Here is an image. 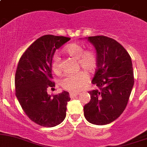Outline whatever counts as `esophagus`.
<instances>
[{"mask_svg":"<svg viewBox=\"0 0 147 147\" xmlns=\"http://www.w3.org/2000/svg\"><path fill=\"white\" fill-rule=\"evenodd\" d=\"M79 95L78 92H70V97H71V98H74V97H77V95Z\"/></svg>","mask_w":147,"mask_h":147,"instance_id":"obj_1","label":"esophagus"}]
</instances>
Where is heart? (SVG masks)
Masks as SVG:
<instances>
[{
    "instance_id": "heart-1",
    "label": "heart",
    "mask_w": 147,
    "mask_h": 147,
    "mask_svg": "<svg viewBox=\"0 0 147 147\" xmlns=\"http://www.w3.org/2000/svg\"><path fill=\"white\" fill-rule=\"evenodd\" d=\"M63 52L69 56L78 60V63L88 73H92L96 70L97 66V57L93 50H84V48L78 43H69L64 47ZM51 68L56 75L61 72L60 58L58 55H55L52 59ZM88 82L86 72L80 71L75 74H68L61 80V85L65 90L72 92H77L82 90Z\"/></svg>"
}]
</instances>
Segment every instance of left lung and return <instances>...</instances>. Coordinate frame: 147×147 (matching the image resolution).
Here are the masks:
<instances>
[{
    "instance_id": "1",
    "label": "left lung",
    "mask_w": 147,
    "mask_h": 147,
    "mask_svg": "<svg viewBox=\"0 0 147 147\" xmlns=\"http://www.w3.org/2000/svg\"><path fill=\"white\" fill-rule=\"evenodd\" d=\"M97 51V69L89 91L90 101L84 107L87 121L96 125L113 122L126 109L134 84L131 57L120 43L106 36L88 37Z\"/></svg>"
}]
</instances>
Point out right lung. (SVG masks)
<instances>
[{
    "instance_id": "1",
    "label": "right lung",
    "mask_w": 147,
    "mask_h": 147,
    "mask_svg": "<svg viewBox=\"0 0 147 147\" xmlns=\"http://www.w3.org/2000/svg\"><path fill=\"white\" fill-rule=\"evenodd\" d=\"M70 39L44 35L28 47L18 61L15 75L16 96L26 115L41 126L58 125L66 115L69 92L63 91L51 96L47 89L55 86L51 68L54 54Z\"/></svg>"
}]
</instances>
